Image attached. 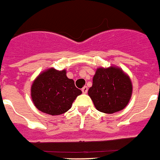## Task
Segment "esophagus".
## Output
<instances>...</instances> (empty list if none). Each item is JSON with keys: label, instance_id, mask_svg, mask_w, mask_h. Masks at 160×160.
I'll return each mask as SVG.
<instances>
[{"label": "esophagus", "instance_id": "obj_1", "mask_svg": "<svg viewBox=\"0 0 160 160\" xmlns=\"http://www.w3.org/2000/svg\"><path fill=\"white\" fill-rule=\"evenodd\" d=\"M88 87H83V88H82V93H87L88 92Z\"/></svg>", "mask_w": 160, "mask_h": 160}]
</instances>
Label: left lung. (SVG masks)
I'll return each mask as SVG.
<instances>
[{
	"label": "left lung",
	"mask_w": 160,
	"mask_h": 160,
	"mask_svg": "<svg viewBox=\"0 0 160 160\" xmlns=\"http://www.w3.org/2000/svg\"><path fill=\"white\" fill-rule=\"evenodd\" d=\"M132 83L130 77L117 67L98 68L88 95L99 112L112 114L123 110L130 102Z\"/></svg>",
	"instance_id": "left-lung-1"
}]
</instances>
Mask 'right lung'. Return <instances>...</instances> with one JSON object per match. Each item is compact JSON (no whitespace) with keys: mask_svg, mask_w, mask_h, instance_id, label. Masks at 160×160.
<instances>
[{"mask_svg":"<svg viewBox=\"0 0 160 160\" xmlns=\"http://www.w3.org/2000/svg\"><path fill=\"white\" fill-rule=\"evenodd\" d=\"M82 91L77 88L72 79L66 75V70L58 71L53 68L39 74L31 86V98L40 112L57 116L71 108Z\"/></svg>","mask_w":160,"mask_h":160,"instance_id":"obj_1","label":"right lung"}]
</instances>
